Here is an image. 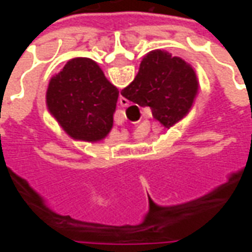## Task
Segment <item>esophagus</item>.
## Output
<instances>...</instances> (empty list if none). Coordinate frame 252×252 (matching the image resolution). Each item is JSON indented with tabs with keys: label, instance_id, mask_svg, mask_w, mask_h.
Wrapping results in <instances>:
<instances>
[{
	"label": "esophagus",
	"instance_id": "obj_1",
	"mask_svg": "<svg viewBox=\"0 0 252 252\" xmlns=\"http://www.w3.org/2000/svg\"><path fill=\"white\" fill-rule=\"evenodd\" d=\"M119 102H120V105L123 106V108H126V106H128V105H129V101H128L126 97H123V95H120V99H119Z\"/></svg>",
	"mask_w": 252,
	"mask_h": 252
}]
</instances>
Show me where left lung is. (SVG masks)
I'll use <instances>...</instances> for the list:
<instances>
[{
    "label": "left lung",
    "instance_id": "8db88e82",
    "mask_svg": "<svg viewBox=\"0 0 252 252\" xmlns=\"http://www.w3.org/2000/svg\"><path fill=\"white\" fill-rule=\"evenodd\" d=\"M117 98V88L89 58L68 61L47 89L51 115L68 136L83 142H98L109 133Z\"/></svg>",
    "mask_w": 252,
    "mask_h": 252
}]
</instances>
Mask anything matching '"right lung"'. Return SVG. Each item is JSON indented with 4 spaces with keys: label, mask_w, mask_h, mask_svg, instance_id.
<instances>
[{
    "label": "right lung",
    "mask_w": 252,
    "mask_h": 252,
    "mask_svg": "<svg viewBox=\"0 0 252 252\" xmlns=\"http://www.w3.org/2000/svg\"><path fill=\"white\" fill-rule=\"evenodd\" d=\"M198 92L193 67L167 51L148 52L139 72L121 95L140 106H150L154 119L166 128L189 113Z\"/></svg>",
    "instance_id": "obj_1"
}]
</instances>
